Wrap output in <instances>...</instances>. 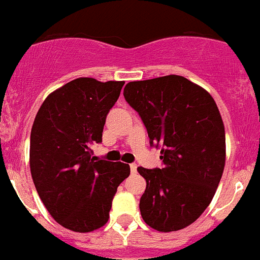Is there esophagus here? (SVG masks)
<instances>
[{"label":"esophagus","mask_w":260,"mask_h":260,"mask_svg":"<svg viewBox=\"0 0 260 260\" xmlns=\"http://www.w3.org/2000/svg\"><path fill=\"white\" fill-rule=\"evenodd\" d=\"M137 164H130V172H132V174L137 173Z\"/></svg>","instance_id":"1"}]
</instances>
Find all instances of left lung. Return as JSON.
<instances>
[{"label":"left lung","mask_w":260,"mask_h":260,"mask_svg":"<svg viewBox=\"0 0 260 260\" xmlns=\"http://www.w3.org/2000/svg\"><path fill=\"white\" fill-rule=\"evenodd\" d=\"M123 96L162 160V168H138L147 182L142 217L158 232L186 228L208 207L224 172L225 130L217 105L180 75L130 82Z\"/></svg>","instance_id":"left-lung-1"}]
</instances>
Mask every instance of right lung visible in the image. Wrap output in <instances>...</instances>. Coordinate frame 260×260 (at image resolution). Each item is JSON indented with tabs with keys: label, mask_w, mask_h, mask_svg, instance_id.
<instances>
[{
	"label": "right lung",
	"mask_w": 260,
	"mask_h": 260,
	"mask_svg": "<svg viewBox=\"0 0 260 260\" xmlns=\"http://www.w3.org/2000/svg\"><path fill=\"white\" fill-rule=\"evenodd\" d=\"M125 82L78 78L44 100L31 130L29 168L36 191L59 225L87 233L109 219L117 187L130 174L123 162L99 160L109 110Z\"/></svg>",
	"instance_id": "1"
}]
</instances>
